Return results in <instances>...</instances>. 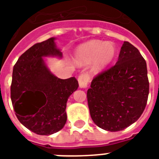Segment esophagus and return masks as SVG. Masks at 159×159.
I'll use <instances>...</instances> for the list:
<instances>
[{
  "mask_svg": "<svg viewBox=\"0 0 159 159\" xmlns=\"http://www.w3.org/2000/svg\"><path fill=\"white\" fill-rule=\"evenodd\" d=\"M79 85L82 89H85L88 87L89 81V77L88 74H82L79 76L78 78Z\"/></svg>",
  "mask_w": 159,
  "mask_h": 159,
  "instance_id": "1",
  "label": "esophagus"
}]
</instances>
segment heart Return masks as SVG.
I'll return each mask as SVG.
<instances>
[{"mask_svg": "<svg viewBox=\"0 0 159 159\" xmlns=\"http://www.w3.org/2000/svg\"><path fill=\"white\" fill-rule=\"evenodd\" d=\"M116 56V47L111 42L89 40L80 45L75 53V62L80 66L90 63V69L94 74L105 70Z\"/></svg>", "mask_w": 159, "mask_h": 159, "instance_id": "1", "label": "heart"}]
</instances>
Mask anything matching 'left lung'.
I'll return each mask as SVG.
<instances>
[{
  "mask_svg": "<svg viewBox=\"0 0 159 159\" xmlns=\"http://www.w3.org/2000/svg\"><path fill=\"white\" fill-rule=\"evenodd\" d=\"M149 92L146 61L124 41L115 66L93 79L87 91L90 116L97 126L116 132L139 119Z\"/></svg>",
  "mask_w": 159,
  "mask_h": 159,
  "instance_id": "8db88e82",
  "label": "left lung"
}]
</instances>
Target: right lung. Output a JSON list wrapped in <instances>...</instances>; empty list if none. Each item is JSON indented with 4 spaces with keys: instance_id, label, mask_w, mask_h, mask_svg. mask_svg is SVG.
Wrapping results in <instances>:
<instances>
[{
    "instance_id": "1",
    "label": "right lung",
    "mask_w": 159,
    "mask_h": 159,
    "mask_svg": "<svg viewBox=\"0 0 159 159\" xmlns=\"http://www.w3.org/2000/svg\"><path fill=\"white\" fill-rule=\"evenodd\" d=\"M51 37L37 43L22 54L16 63L11 99L17 119L39 135H50L62 129L67 120L66 104L78 89L75 77L62 80L50 71L45 58H62Z\"/></svg>"
}]
</instances>
